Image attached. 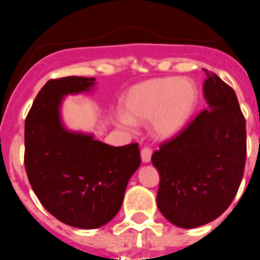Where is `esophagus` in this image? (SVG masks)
I'll use <instances>...</instances> for the list:
<instances>
[{
	"instance_id": "obj_1",
	"label": "esophagus",
	"mask_w": 260,
	"mask_h": 260,
	"mask_svg": "<svg viewBox=\"0 0 260 260\" xmlns=\"http://www.w3.org/2000/svg\"><path fill=\"white\" fill-rule=\"evenodd\" d=\"M141 156H142V161L150 162L151 156H152V148H150V147H143L141 151Z\"/></svg>"
}]
</instances>
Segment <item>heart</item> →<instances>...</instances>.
<instances>
[{"label": "heart", "instance_id": "b5f03b06", "mask_svg": "<svg viewBox=\"0 0 260 260\" xmlns=\"http://www.w3.org/2000/svg\"><path fill=\"white\" fill-rule=\"evenodd\" d=\"M198 100L194 82L180 77H164L137 84L125 98V114L117 117L122 127L133 122L146 123L152 119V128L160 138H169L187 123Z\"/></svg>", "mask_w": 260, "mask_h": 260}]
</instances>
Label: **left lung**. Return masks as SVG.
<instances>
[{"label": "left lung", "mask_w": 260, "mask_h": 260, "mask_svg": "<svg viewBox=\"0 0 260 260\" xmlns=\"http://www.w3.org/2000/svg\"><path fill=\"white\" fill-rule=\"evenodd\" d=\"M202 110L151 157L160 173L157 207L172 224L197 228L231 206L246 162V121L231 86L204 70Z\"/></svg>", "instance_id": "left-lung-1"}]
</instances>
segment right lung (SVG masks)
<instances>
[{
    "mask_svg": "<svg viewBox=\"0 0 260 260\" xmlns=\"http://www.w3.org/2000/svg\"><path fill=\"white\" fill-rule=\"evenodd\" d=\"M93 82L84 77L48 80L24 122V167L32 190L56 219L80 229L113 219L141 165L138 143L113 147L61 125L62 98L88 91Z\"/></svg>",
    "mask_w": 260,
    "mask_h": 260,
    "instance_id": "add662e5",
    "label": "right lung"
}]
</instances>
